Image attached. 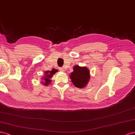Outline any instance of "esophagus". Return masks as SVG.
<instances>
[{"instance_id": "1", "label": "esophagus", "mask_w": 135, "mask_h": 135, "mask_svg": "<svg viewBox=\"0 0 135 135\" xmlns=\"http://www.w3.org/2000/svg\"><path fill=\"white\" fill-rule=\"evenodd\" d=\"M59 69H60V71H62V72H64V71H65L64 68H60Z\"/></svg>"}]
</instances>
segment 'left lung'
I'll list each match as a JSON object with an SVG mask.
<instances>
[{"label": "left lung", "instance_id": "obj_1", "mask_svg": "<svg viewBox=\"0 0 135 135\" xmlns=\"http://www.w3.org/2000/svg\"><path fill=\"white\" fill-rule=\"evenodd\" d=\"M73 71L70 74L72 82L76 87L80 89L84 88L88 84L90 79L89 69L86 67L75 66Z\"/></svg>", "mask_w": 135, "mask_h": 135}]
</instances>
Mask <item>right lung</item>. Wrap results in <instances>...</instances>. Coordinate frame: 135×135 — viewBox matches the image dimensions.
<instances>
[{
    "label": "right lung",
    "instance_id": "right-lung-1",
    "mask_svg": "<svg viewBox=\"0 0 135 135\" xmlns=\"http://www.w3.org/2000/svg\"><path fill=\"white\" fill-rule=\"evenodd\" d=\"M58 72L57 69H52L51 71H45L44 76H43L41 78L42 82H41V83L44 85V86H47L49 85V84H51L50 82L51 81V78L53 76L54 74Z\"/></svg>",
    "mask_w": 135,
    "mask_h": 135
}]
</instances>
